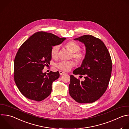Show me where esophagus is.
Masks as SVG:
<instances>
[{
    "instance_id": "1",
    "label": "esophagus",
    "mask_w": 129,
    "mask_h": 129,
    "mask_svg": "<svg viewBox=\"0 0 129 129\" xmlns=\"http://www.w3.org/2000/svg\"><path fill=\"white\" fill-rule=\"evenodd\" d=\"M59 73L60 75H63V74H64L65 73L64 72H63L62 71H59Z\"/></svg>"
}]
</instances>
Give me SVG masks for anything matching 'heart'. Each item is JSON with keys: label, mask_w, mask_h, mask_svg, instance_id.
I'll return each mask as SVG.
<instances>
[{"label": "heart", "mask_w": 129, "mask_h": 129, "mask_svg": "<svg viewBox=\"0 0 129 129\" xmlns=\"http://www.w3.org/2000/svg\"><path fill=\"white\" fill-rule=\"evenodd\" d=\"M66 48L72 53L71 58H73L78 63H82L85 59L86 55L83 52L80 51V46L74 41H69L65 45ZM60 50V45H56L52 47L51 50V56L55 59L58 58ZM75 65L74 60L61 61L56 64V67L60 70L68 71Z\"/></svg>", "instance_id": "heart-1"}]
</instances>
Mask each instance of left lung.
<instances>
[{"label":"left lung","instance_id":"1","mask_svg":"<svg viewBox=\"0 0 129 129\" xmlns=\"http://www.w3.org/2000/svg\"><path fill=\"white\" fill-rule=\"evenodd\" d=\"M85 45L86 57L74 74L84 75L80 81L70 75L69 92L70 96L80 103H93L98 100L108 86L112 71V61L104 42L92 35H84L74 39Z\"/></svg>","mask_w":129,"mask_h":129}]
</instances>
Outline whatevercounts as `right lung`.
Returning <instances> with one entry per match:
<instances>
[{
  "label": "right lung",
  "mask_w": 129,
  "mask_h": 129,
  "mask_svg": "<svg viewBox=\"0 0 129 129\" xmlns=\"http://www.w3.org/2000/svg\"><path fill=\"white\" fill-rule=\"evenodd\" d=\"M66 38L44 31L36 32L19 49L14 60L15 82L22 94L29 99L40 101L51 93L53 82L60 76L58 71L42 73L52 59L51 50Z\"/></svg>",
  "instance_id": "obj_1"
}]
</instances>
